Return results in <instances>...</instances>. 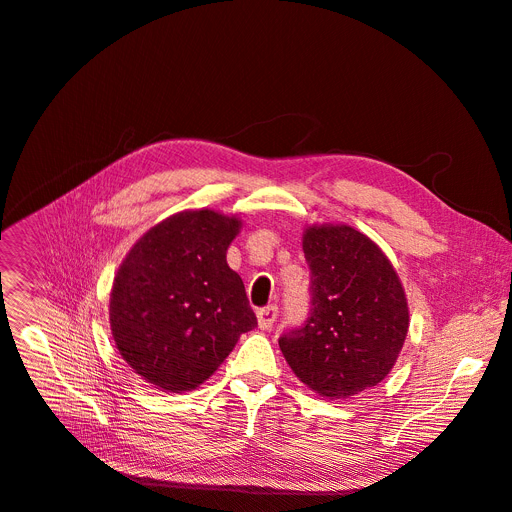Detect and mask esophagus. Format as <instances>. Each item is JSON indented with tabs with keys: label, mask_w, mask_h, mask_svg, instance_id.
<instances>
[{
	"label": "esophagus",
	"mask_w": 512,
	"mask_h": 512,
	"mask_svg": "<svg viewBox=\"0 0 512 512\" xmlns=\"http://www.w3.org/2000/svg\"><path fill=\"white\" fill-rule=\"evenodd\" d=\"M277 306H266V308H260L258 310V327L260 329H271L277 321Z\"/></svg>",
	"instance_id": "obj_1"
}]
</instances>
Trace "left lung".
I'll list each match as a JSON object with an SVG mask.
<instances>
[{
    "label": "left lung",
    "instance_id": "obj_1",
    "mask_svg": "<svg viewBox=\"0 0 512 512\" xmlns=\"http://www.w3.org/2000/svg\"><path fill=\"white\" fill-rule=\"evenodd\" d=\"M302 250L310 269V314L279 337L296 377L339 400L394 369L408 333V304L392 262L348 225H312Z\"/></svg>",
    "mask_w": 512,
    "mask_h": 512
}]
</instances>
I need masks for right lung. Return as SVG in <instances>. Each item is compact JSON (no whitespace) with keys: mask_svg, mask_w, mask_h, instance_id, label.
I'll use <instances>...</instances> for the list:
<instances>
[{"mask_svg":"<svg viewBox=\"0 0 512 512\" xmlns=\"http://www.w3.org/2000/svg\"><path fill=\"white\" fill-rule=\"evenodd\" d=\"M237 216L185 210L145 233L120 264L110 294L114 344L148 383L181 394L204 383L252 331L241 277L227 248Z\"/></svg>","mask_w":512,"mask_h":512,"instance_id":"obj_1","label":"right lung"}]
</instances>
